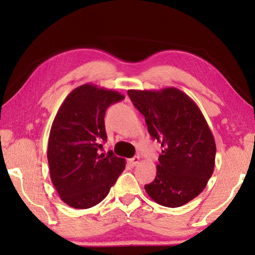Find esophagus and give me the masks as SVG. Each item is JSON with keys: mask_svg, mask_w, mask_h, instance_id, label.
<instances>
[{"mask_svg": "<svg viewBox=\"0 0 255 255\" xmlns=\"http://www.w3.org/2000/svg\"><path fill=\"white\" fill-rule=\"evenodd\" d=\"M139 161H140L139 156H135V157L129 159V163H130L132 166H136V165H138V164H139Z\"/></svg>", "mask_w": 255, "mask_h": 255, "instance_id": "1", "label": "esophagus"}]
</instances>
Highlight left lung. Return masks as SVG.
I'll return each instance as SVG.
<instances>
[{"label":"left lung","mask_w":255,"mask_h":255,"mask_svg":"<svg viewBox=\"0 0 255 255\" xmlns=\"http://www.w3.org/2000/svg\"><path fill=\"white\" fill-rule=\"evenodd\" d=\"M149 135L161 143L156 176L145 185L158 205L175 208L199 196L214 172L216 144L199 107L175 88L128 90Z\"/></svg>","instance_id":"left-lung-1"}]
</instances>
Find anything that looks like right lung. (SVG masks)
<instances>
[{
  "label": "right lung",
  "mask_w": 255,
  "mask_h": 255,
  "mask_svg": "<svg viewBox=\"0 0 255 255\" xmlns=\"http://www.w3.org/2000/svg\"><path fill=\"white\" fill-rule=\"evenodd\" d=\"M124 98L86 83L68 94L55 116L47 148L50 179L60 199L72 208L101 202L125 170V158L99 153L100 141L107 140V108Z\"/></svg>",
  "instance_id": "obj_1"
}]
</instances>
